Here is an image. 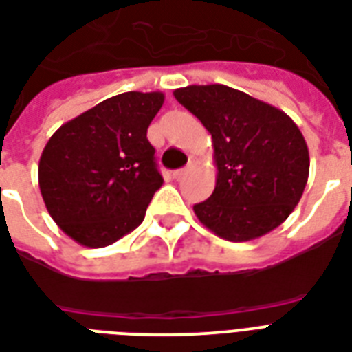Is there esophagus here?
I'll use <instances>...</instances> for the list:
<instances>
[{"label":"esophagus","instance_id":"esophagus-1","mask_svg":"<svg viewBox=\"0 0 352 352\" xmlns=\"http://www.w3.org/2000/svg\"><path fill=\"white\" fill-rule=\"evenodd\" d=\"M189 173V168H179V170H174V179H182L185 176V174Z\"/></svg>","mask_w":352,"mask_h":352}]
</instances>
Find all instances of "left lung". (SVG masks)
Segmentation results:
<instances>
[{"instance_id":"8db88e82","label":"left lung","mask_w":352,"mask_h":352,"mask_svg":"<svg viewBox=\"0 0 352 352\" xmlns=\"http://www.w3.org/2000/svg\"><path fill=\"white\" fill-rule=\"evenodd\" d=\"M213 139L217 185L195 214L220 239L246 242L290 217L309 179V146L279 108L224 84L174 89Z\"/></svg>"}]
</instances>
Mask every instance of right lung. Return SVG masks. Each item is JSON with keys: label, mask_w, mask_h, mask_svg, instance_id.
Here are the masks:
<instances>
[{"label": "right lung", "mask_w": 352, "mask_h": 352, "mask_svg": "<svg viewBox=\"0 0 352 352\" xmlns=\"http://www.w3.org/2000/svg\"><path fill=\"white\" fill-rule=\"evenodd\" d=\"M162 91H126L64 122L38 163L51 219L86 248H104L135 230L163 185L146 128Z\"/></svg>", "instance_id": "obj_1"}]
</instances>
